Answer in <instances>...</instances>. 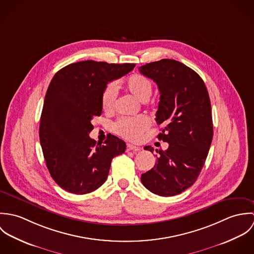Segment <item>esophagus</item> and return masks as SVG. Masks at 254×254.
<instances>
[{"label": "esophagus", "mask_w": 254, "mask_h": 254, "mask_svg": "<svg viewBox=\"0 0 254 254\" xmlns=\"http://www.w3.org/2000/svg\"><path fill=\"white\" fill-rule=\"evenodd\" d=\"M141 147L132 145V144H127V150H134V151H139Z\"/></svg>", "instance_id": "esophagus-1"}]
</instances>
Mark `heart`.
<instances>
[{
  "instance_id": "1",
  "label": "heart",
  "mask_w": 254,
  "mask_h": 254,
  "mask_svg": "<svg viewBox=\"0 0 254 254\" xmlns=\"http://www.w3.org/2000/svg\"><path fill=\"white\" fill-rule=\"evenodd\" d=\"M128 91L139 101L146 102L152 93L151 81L142 74H133L126 81ZM117 96V87L114 83L109 84L103 92L102 107L107 112L112 111L115 106ZM150 120L145 115L133 117H121L113 125L114 131L121 137L138 141L141 139L145 130L149 127Z\"/></svg>"
}]
</instances>
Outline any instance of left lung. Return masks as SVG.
Masks as SVG:
<instances>
[{
    "instance_id": "obj_1",
    "label": "left lung",
    "mask_w": 254,
    "mask_h": 254,
    "mask_svg": "<svg viewBox=\"0 0 254 254\" xmlns=\"http://www.w3.org/2000/svg\"><path fill=\"white\" fill-rule=\"evenodd\" d=\"M158 87L160 101L156 123L163 126L157 136L168 143L153 168L141 181L151 192L172 196L193 185L208 154L213 138L211 105L201 77L180 62L164 59L139 67ZM152 152L153 147L145 146Z\"/></svg>"
}]
</instances>
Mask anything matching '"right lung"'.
I'll use <instances>...</instances> for the list:
<instances>
[{
	"instance_id": "right-lung-1",
	"label": "right lung",
	"mask_w": 254,
	"mask_h": 254,
	"mask_svg": "<svg viewBox=\"0 0 254 254\" xmlns=\"http://www.w3.org/2000/svg\"><path fill=\"white\" fill-rule=\"evenodd\" d=\"M136 64L85 61L66 65L53 77L44 100L39 137L49 172L64 190L85 194L108 178L111 160L126 144L109 135L102 144L89 137L91 120L102 114V96L109 82Z\"/></svg>"
}]
</instances>
